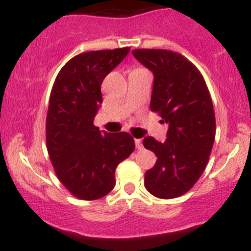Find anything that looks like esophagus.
I'll return each mask as SVG.
<instances>
[{"instance_id": "34e87169", "label": "esophagus", "mask_w": 251, "mask_h": 251, "mask_svg": "<svg viewBox=\"0 0 251 251\" xmlns=\"http://www.w3.org/2000/svg\"><path fill=\"white\" fill-rule=\"evenodd\" d=\"M135 146L138 150L143 149V141H141V139H135Z\"/></svg>"}]
</instances>
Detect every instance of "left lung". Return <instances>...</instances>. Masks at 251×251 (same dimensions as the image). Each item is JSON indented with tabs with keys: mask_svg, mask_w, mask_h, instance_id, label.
<instances>
[{
	"mask_svg": "<svg viewBox=\"0 0 251 251\" xmlns=\"http://www.w3.org/2000/svg\"><path fill=\"white\" fill-rule=\"evenodd\" d=\"M133 54L153 73L150 110L168 125L162 143L144 138L157 156L144 183L153 197L173 199L192 189L209 162L216 133L212 100L199 69L178 52L136 49Z\"/></svg>",
	"mask_w": 251,
	"mask_h": 251,
	"instance_id": "8db88e82",
	"label": "left lung"
}]
</instances>
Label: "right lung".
Returning <instances> with one entry per match:
<instances>
[{
	"label": "right lung",
	"instance_id": "1",
	"mask_svg": "<svg viewBox=\"0 0 251 251\" xmlns=\"http://www.w3.org/2000/svg\"><path fill=\"white\" fill-rule=\"evenodd\" d=\"M129 47L80 53L59 71L49 101L46 146L62 184L75 198L96 200L116 184L117 166L135 149L126 131L94 126L102 103L101 84L128 54Z\"/></svg>",
	"mask_w": 251,
	"mask_h": 251
}]
</instances>
